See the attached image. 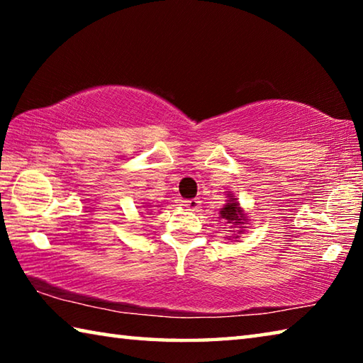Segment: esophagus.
<instances>
[{"label": "esophagus", "instance_id": "1", "mask_svg": "<svg viewBox=\"0 0 363 363\" xmlns=\"http://www.w3.org/2000/svg\"><path fill=\"white\" fill-rule=\"evenodd\" d=\"M200 203L201 201L199 199H190V200H184V206L187 208V210H192V211H196L200 208Z\"/></svg>", "mask_w": 363, "mask_h": 363}]
</instances>
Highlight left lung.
Wrapping results in <instances>:
<instances>
[{"label":"left lung","instance_id":"left-lung-1","mask_svg":"<svg viewBox=\"0 0 363 363\" xmlns=\"http://www.w3.org/2000/svg\"><path fill=\"white\" fill-rule=\"evenodd\" d=\"M227 196H229V200H227V203L219 210V218L225 220L227 224H230L233 229H238L237 233L230 235V238H238L240 233H243V224H247V216H245V213L237 199H233V194H227Z\"/></svg>","mask_w":363,"mask_h":363}]
</instances>
